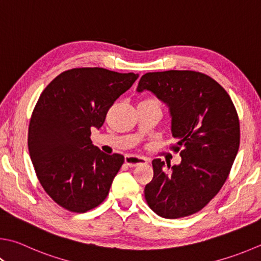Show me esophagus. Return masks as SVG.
I'll list each match as a JSON object with an SVG mask.
<instances>
[{"label": "esophagus", "instance_id": "34e87169", "mask_svg": "<svg viewBox=\"0 0 261 261\" xmlns=\"http://www.w3.org/2000/svg\"><path fill=\"white\" fill-rule=\"evenodd\" d=\"M124 162L127 167L134 168V167H138V165H141V164H147V160L145 158H140V156L126 155L124 158Z\"/></svg>", "mask_w": 261, "mask_h": 261}]
</instances>
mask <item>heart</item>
<instances>
[{
  "instance_id": "obj_1",
  "label": "heart",
  "mask_w": 261,
  "mask_h": 261,
  "mask_svg": "<svg viewBox=\"0 0 261 261\" xmlns=\"http://www.w3.org/2000/svg\"><path fill=\"white\" fill-rule=\"evenodd\" d=\"M144 101H150V102H158L159 103V101L155 100V99H147V100H144Z\"/></svg>"
}]
</instances>
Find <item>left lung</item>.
Returning <instances> with one entry per match:
<instances>
[{"label":"left lung","instance_id":"obj_1","mask_svg":"<svg viewBox=\"0 0 261 261\" xmlns=\"http://www.w3.org/2000/svg\"><path fill=\"white\" fill-rule=\"evenodd\" d=\"M137 91H150L167 103L181 162L153 160L154 177L145 187L147 204L167 219L202 210L228 177L240 147V121L229 94L194 70L146 73Z\"/></svg>","mask_w":261,"mask_h":261}]
</instances>
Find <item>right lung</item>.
Wrapping results in <instances>:
<instances>
[{"instance_id": "right-lung-1", "label": "right lung", "mask_w": 261, "mask_h": 261, "mask_svg": "<svg viewBox=\"0 0 261 261\" xmlns=\"http://www.w3.org/2000/svg\"><path fill=\"white\" fill-rule=\"evenodd\" d=\"M99 67L59 74L37 100L28 127V150L37 179L64 209L83 213L105 201L124 156L92 145L116 99L138 79Z\"/></svg>"}]
</instances>
